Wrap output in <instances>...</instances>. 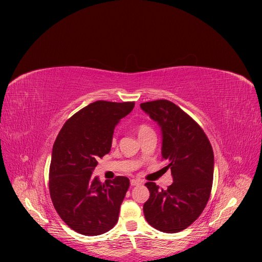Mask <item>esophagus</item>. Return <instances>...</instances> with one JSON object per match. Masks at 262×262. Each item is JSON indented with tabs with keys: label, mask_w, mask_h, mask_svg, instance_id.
I'll return each mask as SVG.
<instances>
[{
	"label": "esophagus",
	"mask_w": 262,
	"mask_h": 262,
	"mask_svg": "<svg viewBox=\"0 0 262 262\" xmlns=\"http://www.w3.org/2000/svg\"><path fill=\"white\" fill-rule=\"evenodd\" d=\"M142 182L139 181V180H132L130 181V186H138V185H141Z\"/></svg>",
	"instance_id": "1"
}]
</instances>
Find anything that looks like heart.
I'll return each mask as SVG.
<instances>
[{"label": "heart", "mask_w": 262, "mask_h": 262, "mask_svg": "<svg viewBox=\"0 0 262 262\" xmlns=\"http://www.w3.org/2000/svg\"><path fill=\"white\" fill-rule=\"evenodd\" d=\"M148 130H152V129H150V128H149L148 126H146V125H140L139 128H138V134L141 135V134L146 133V132H148Z\"/></svg>", "instance_id": "b5f03b06"}]
</instances>
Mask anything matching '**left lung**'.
<instances>
[{"mask_svg":"<svg viewBox=\"0 0 262 262\" xmlns=\"http://www.w3.org/2000/svg\"><path fill=\"white\" fill-rule=\"evenodd\" d=\"M161 130V156L168 161L173 184L159 189L153 182L145 186L149 199L143 205L147 223L174 233L193 223L210 196L213 181V150L199 124L167 100L140 105Z\"/></svg>","mask_w":262,"mask_h":262,"instance_id":"1","label":"left lung"}]
</instances>
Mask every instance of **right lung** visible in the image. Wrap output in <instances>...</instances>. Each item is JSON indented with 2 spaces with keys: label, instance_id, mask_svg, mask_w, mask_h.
<instances>
[{
  "label": "right lung",
  "instance_id": "add662e5",
  "mask_svg": "<svg viewBox=\"0 0 262 262\" xmlns=\"http://www.w3.org/2000/svg\"><path fill=\"white\" fill-rule=\"evenodd\" d=\"M134 107V102L91 103L64 123L54 142L51 199L63 222L81 235H102L118 222L129 180L117 176L101 183L92 173L110 152L115 127Z\"/></svg>",
  "mask_w": 262,
  "mask_h": 262
}]
</instances>
